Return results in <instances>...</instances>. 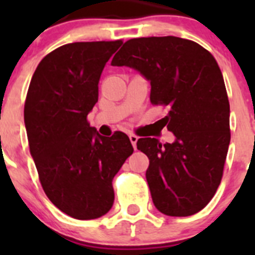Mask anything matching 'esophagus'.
Returning a JSON list of instances; mask_svg holds the SVG:
<instances>
[{"mask_svg":"<svg viewBox=\"0 0 255 255\" xmlns=\"http://www.w3.org/2000/svg\"><path fill=\"white\" fill-rule=\"evenodd\" d=\"M129 139H130V141H131L134 149H136V141H138V136H136L135 134H130Z\"/></svg>","mask_w":255,"mask_h":255,"instance_id":"34e87169","label":"esophagus"}]
</instances>
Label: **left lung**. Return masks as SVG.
I'll list each match as a JSON object with an SVG mask.
<instances>
[{"instance_id":"1","label":"left lung","mask_w":255,"mask_h":255,"mask_svg":"<svg viewBox=\"0 0 255 255\" xmlns=\"http://www.w3.org/2000/svg\"><path fill=\"white\" fill-rule=\"evenodd\" d=\"M112 66L136 70L150 83V102L164 106L173 143L138 139L149 158L145 172L155 208L173 217L202 211L217 191L230 144V103L215 57L179 37L125 42Z\"/></svg>"}]
</instances>
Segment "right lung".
Wrapping results in <instances>:
<instances>
[{"label": "right lung", "mask_w": 255, "mask_h": 255, "mask_svg": "<svg viewBox=\"0 0 255 255\" xmlns=\"http://www.w3.org/2000/svg\"><path fill=\"white\" fill-rule=\"evenodd\" d=\"M121 44L102 40L58 47L40 61L26 94L24 123L42 188L76 220H94L111 209L112 180L134 152L123 131L107 138L87 121L98 102L101 74Z\"/></svg>", "instance_id": "add662e5"}]
</instances>
